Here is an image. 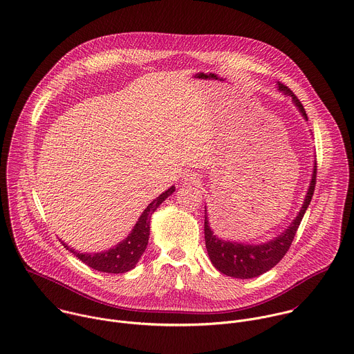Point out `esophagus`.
<instances>
[{
  "label": "esophagus",
  "mask_w": 354,
  "mask_h": 354,
  "mask_svg": "<svg viewBox=\"0 0 354 354\" xmlns=\"http://www.w3.org/2000/svg\"><path fill=\"white\" fill-rule=\"evenodd\" d=\"M183 180H185L186 183H197V182H198V176H197L196 174L187 172V174H185V176H183Z\"/></svg>",
  "instance_id": "1"
}]
</instances>
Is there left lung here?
Instances as JSON below:
<instances>
[{
  "instance_id": "left-lung-1",
  "label": "left lung",
  "mask_w": 354,
  "mask_h": 354,
  "mask_svg": "<svg viewBox=\"0 0 354 354\" xmlns=\"http://www.w3.org/2000/svg\"><path fill=\"white\" fill-rule=\"evenodd\" d=\"M278 90L283 95L292 97V101L297 111L301 113V116L307 120V113L299 101V98L292 93V90L277 82ZM315 175H317V164L314 161L311 180L304 197V201L301 204V208L299 209L297 215L293 218V221L289 223L288 227H285L283 232L277 234L275 238L264 242V243H242L236 241H227L218 238L211 229L207 207H205V215H204V238H205V249L208 253V257L212 263V266L222 274L238 278V279H250L256 278L259 275L266 274L267 271L272 270L286 254L289 250L295 234L297 232V227L306 214V209L310 205L311 197L314 194L315 187Z\"/></svg>"
}]
</instances>
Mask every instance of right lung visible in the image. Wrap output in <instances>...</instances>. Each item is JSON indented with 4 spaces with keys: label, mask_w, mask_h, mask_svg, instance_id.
Listing matches in <instances>:
<instances>
[{
    "label": "right lung",
    "mask_w": 354,
    "mask_h": 354,
    "mask_svg": "<svg viewBox=\"0 0 354 354\" xmlns=\"http://www.w3.org/2000/svg\"><path fill=\"white\" fill-rule=\"evenodd\" d=\"M175 192V186L172 185L164 193H161L156 200H153L146 209L139 216L133 229L128 236L118 243L116 246L109 248L108 250L100 253H80L75 249L69 248L66 243L61 242L66 250L73 253L82 263L88 266L93 270L108 274H124L136 267L140 257L143 256L150 236V222L154 211L161 205L165 198H168Z\"/></svg>",
    "instance_id": "right-lung-1"
}]
</instances>
